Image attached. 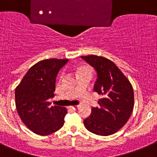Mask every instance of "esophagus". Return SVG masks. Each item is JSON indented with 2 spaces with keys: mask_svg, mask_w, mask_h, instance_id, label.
<instances>
[{
  "mask_svg": "<svg viewBox=\"0 0 157 157\" xmlns=\"http://www.w3.org/2000/svg\"><path fill=\"white\" fill-rule=\"evenodd\" d=\"M71 108V109H73V110H76L78 109V107H79V106H78V105H76V106H71V107H70Z\"/></svg>",
  "mask_w": 157,
  "mask_h": 157,
  "instance_id": "34e87169",
  "label": "esophagus"
}]
</instances>
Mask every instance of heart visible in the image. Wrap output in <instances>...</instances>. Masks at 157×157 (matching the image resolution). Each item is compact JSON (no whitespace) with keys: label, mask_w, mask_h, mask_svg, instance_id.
<instances>
[{"label":"heart","mask_w":157,"mask_h":157,"mask_svg":"<svg viewBox=\"0 0 157 157\" xmlns=\"http://www.w3.org/2000/svg\"><path fill=\"white\" fill-rule=\"evenodd\" d=\"M76 72H77L78 77L80 75H85V74H90L91 75V70L89 67L86 66V65H81V66H78V67L76 68ZM63 75H61L60 77H62Z\"/></svg>","instance_id":"b5f03b06"}]
</instances>
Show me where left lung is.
<instances>
[{
  "label": "left lung",
  "instance_id": "obj_1",
  "mask_svg": "<svg viewBox=\"0 0 157 157\" xmlns=\"http://www.w3.org/2000/svg\"><path fill=\"white\" fill-rule=\"evenodd\" d=\"M94 67L97 79L94 91L102 95L99 107H92L91 114L83 120L89 132L99 136H110L128 122L134 107V91L129 80L116 65L104 57L81 56Z\"/></svg>",
  "mask_w": 157,
  "mask_h": 157
}]
</instances>
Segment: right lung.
<instances>
[{
	"mask_svg": "<svg viewBox=\"0 0 157 157\" xmlns=\"http://www.w3.org/2000/svg\"><path fill=\"white\" fill-rule=\"evenodd\" d=\"M68 59L50 58L40 61L27 71L15 90L17 113L29 130L46 136L59 130L64 124L66 107L51 106L56 77Z\"/></svg>",
	"mask_w": 157,
	"mask_h": 157,
	"instance_id": "1",
	"label": "right lung"
}]
</instances>
